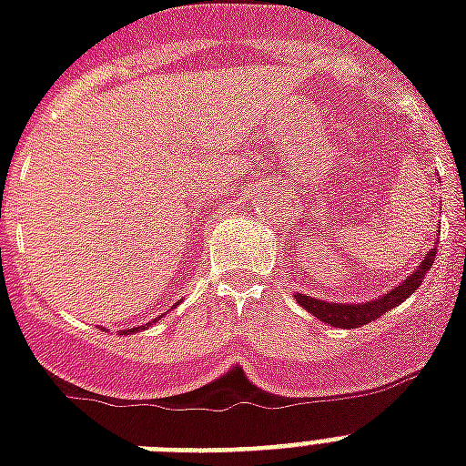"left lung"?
Masks as SVG:
<instances>
[{
  "label": "left lung",
  "mask_w": 466,
  "mask_h": 466,
  "mask_svg": "<svg viewBox=\"0 0 466 466\" xmlns=\"http://www.w3.org/2000/svg\"><path fill=\"white\" fill-rule=\"evenodd\" d=\"M436 251L438 248H431L426 256H423L421 266L417 270L411 272L410 278L400 282L395 289H390L383 297L373 299V301H364V304H335V301H325V299H313L306 297V294H294L297 297V304L301 309L316 316L323 323L332 325V328H361V325H369L370 320H378L383 313H388L390 309L400 306L404 299H410L411 294L417 292L419 285H421V279L426 278V272L431 270L433 266V260H436Z\"/></svg>",
  "instance_id": "8db88e82"
}]
</instances>
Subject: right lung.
Returning a JSON list of instances; mask_svg holds the SVG:
<instances>
[{"label":"right lung","instance_id":"1","mask_svg":"<svg viewBox=\"0 0 466 466\" xmlns=\"http://www.w3.org/2000/svg\"><path fill=\"white\" fill-rule=\"evenodd\" d=\"M153 323H157V319L155 320H150V323H146V325H141V328H131V330H124V335H131V332H138V330H146L147 325H153Z\"/></svg>","mask_w":466,"mask_h":466}]
</instances>
